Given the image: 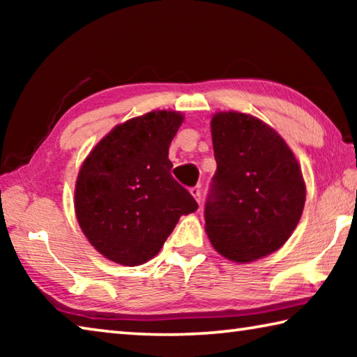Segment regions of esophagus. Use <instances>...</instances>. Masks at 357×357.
<instances>
[{
    "mask_svg": "<svg viewBox=\"0 0 357 357\" xmlns=\"http://www.w3.org/2000/svg\"><path fill=\"white\" fill-rule=\"evenodd\" d=\"M190 193H192V197L195 198V200H197L198 203L202 202V189H200V185L192 187V189H190Z\"/></svg>",
    "mask_w": 357,
    "mask_h": 357,
    "instance_id": "34e87169",
    "label": "esophagus"
}]
</instances>
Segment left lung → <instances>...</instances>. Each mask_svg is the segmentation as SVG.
<instances>
[{
	"label": "left lung",
	"mask_w": 357,
	"mask_h": 357,
	"mask_svg": "<svg viewBox=\"0 0 357 357\" xmlns=\"http://www.w3.org/2000/svg\"><path fill=\"white\" fill-rule=\"evenodd\" d=\"M217 172L204 204L214 249L255 261L287 243L299 223L305 184L291 149L263 121L222 112L211 121Z\"/></svg>",
	"instance_id": "8db88e82"
}]
</instances>
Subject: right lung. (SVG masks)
<instances>
[{
  "label": "right lung",
  "instance_id": "1",
  "mask_svg": "<svg viewBox=\"0 0 357 357\" xmlns=\"http://www.w3.org/2000/svg\"><path fill=\"white\" fill-rule=\"evenodd\" d=\"M183 114L151 112L119 124L83 162L75 185L82 231L105 258L138 266L159 253L181 215L198 209L172 176L168 148Z\"/></svg>",
  "mask_w": 357,
  "mask_h": 357
}]
</instances>
